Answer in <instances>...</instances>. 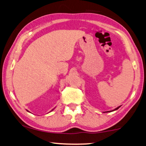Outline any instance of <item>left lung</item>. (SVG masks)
Listing matches in <instances>:
<instances>
[{
	"label": "left lung",
	"instance_id": "8db88e82",
	"mask_svg": "<svg viewBox=\"0 0 146 146\" xmlns=\"http://www.w3.org/2000/svg\"><path fill=\"white\" fill-rule=\"evenodd\" d=\"M120 107V106H118V107H117V108H115V110H113L112 111H116V110H118V108H119Z\"/></svg>",
	"mask_w": 146,
	"mask_h": 146
}]
</instances>
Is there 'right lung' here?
<instances>
[{
    "mask_svg": "<svg viewBox=\"0 0 146 146\" xmlns=\"http://www.w3.org/2000/svg\"><path fill=\"white\" fill-rule=\"evenodd\" d=\"M55 108H53V110L51 111H53V110H54V109H55ZM27 111H28V110H27ZM28 111V112H29V111ZM51 111H50V112H51Z\"/></svg>",
    "mask_w": 146,
    "mask_h": 146,
    "instance_id": "right-lung-1",
    "label": "right lung"
}]
</instances>
